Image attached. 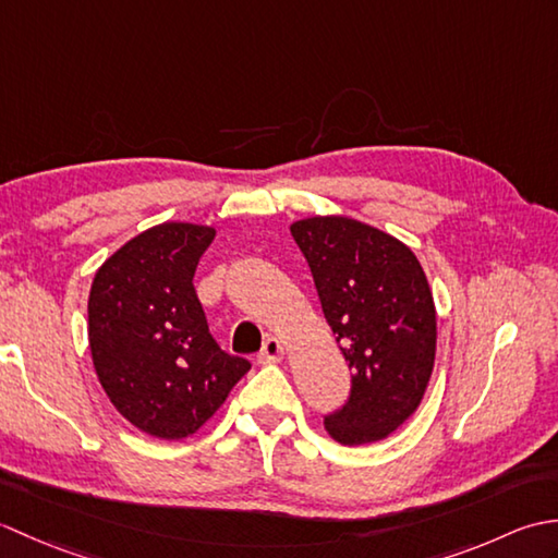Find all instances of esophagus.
<instances>
[{
	"instance_id": "34e87169",
	"label": "esophagus",
	"mask_w": 558,
	"mask_h": 558,
	"mask_svg": "<svg viewBox=\"0 0 558 558\" xmlns=\"http://www.w3.org/2000/svg\"><path fill=\"white\" fill-rule=\"evenodd\" d=\"M286 357V348H282V342L278 338H268L264 342V348L258 352V362L260 364H276Z\"/></svg>"
}]
</instances>
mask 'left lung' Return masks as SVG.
<instances>
[{"label": "left lung", "instance_id": "8db88e82", "mask_svg": "<svg viewBox=\"0 0 558 558\" xmlns=\"http://www.w3.org/2000/svg\"><path fill=\"white\" fill-rule=\"evenodd\" d=\"M352 369L345 405L324 420L342 446L384 441L420 408L436 360V306L424 268L393 234L345 216L290 225Z\"/></svg>", "mask_w": 558, "mask_h": 558}]
</instances>
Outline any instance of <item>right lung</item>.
<instances>
[{"mask_svg": "<svg viewBox=\"0 0 558 558\" xmlns=\"http://www.w3.org/2000/svg\"><path fill=\"white\" fill-rule=\"evenodd\" d=\"M216 228L162 222L105 260L88 294L98 381L136 429L165 441L196 434L252 369L208 333L194 290Z\"/></svg>", "mask_w": 558, "mask_h": 558, "instance_id": "add662e5", "label": "right lung"}]
</instances>
